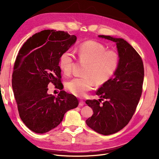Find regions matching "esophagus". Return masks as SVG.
<instances>
[{"instance_id":"34e87169","label":"esophagus","mask_w":159,"mask_h":159,"mask_svg":"<svg viewBox=\"0 0 159 159\" xmlns=\"http://www.w3.org/2000/svg\"><path fill=\"white\" fill-rule=\"evenodd\" d=\"M84 105V102L83 100H80L79 101V106H83Z\"/></svg>"}]
</instances>
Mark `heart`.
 Returning <instances> with one entry per match:
<instances>
[{
	"label": "heart",
	"mask_w": 159,
	"mask_h": 159,
	"mask_svg": "<svg viewBox=\"0 0 159 159\" xmlns=\"http://www.w3.org/2000/svg\"><path fill=\"white\" fill-rule=\"evenodd\" d=\"M79 61L86 63L83 76L68 80L66 87L73 95L83 97L96 84L103 85L112 78L118 68L119 56L114 50H107L106 47L94 40L82 43L77 50ZM60 67L66 75L72 73L75 56L70 50L63 52L60 58Z\"/></svg>",
	"instance_id": "b5f03b06"
}]
</instances>
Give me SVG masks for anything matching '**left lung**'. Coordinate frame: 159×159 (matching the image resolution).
<instances>
[{"label":"left lung","instance_id":"1","mask_svg":"<svg viewBox=\"0 0 159 159\" xmlns=\"http://www.w3.org/2000/svg\"><path fill=\"white\" fill-rule=\"evenodd\" d=\"M98 37L116 43L119 63L113 77L96 92L102 99L86 101L93 112L86 123L93 130L107 136L122 130L133 116L142 93L144 67L142 57L126 40ZM100 99L106 101L100 104Z\"/></svg>","mask_w":159,"mask_h":159}]
</instances>
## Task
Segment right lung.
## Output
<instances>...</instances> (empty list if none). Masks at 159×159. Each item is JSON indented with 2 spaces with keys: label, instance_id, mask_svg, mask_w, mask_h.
<instances>
[{
  "label": "right lung",
  "instance_id": "right-lung-1",
  "mask_svg": "<svg viewBox=\"0 0 159 159\" xmlns=\"http://www.w3.org/2000/svg\"><path fill=\"white\" fill-rule=\"evenodd\" d=\"M76 40L67 32L44 30L27 39L16 57L11 79L14 95L21 120L35 133L57 127L67 111L78 106L77 98L66 91L57 97L47 93L50 83L62 90L60 56Z\"/></svg>",
  "mask_w": 159,
  "mask_h": 159
}]
</instances>
